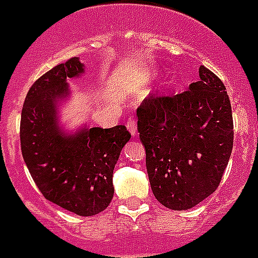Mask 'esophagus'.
<instances>
[{
	"label": "esophagus",
	"instance_id": "esophagus-1",
	"mask_svg": "<svg viewBox=\"0 0 258 258\" xmlns=\"http://www.w3.org/2000/svg\"><path fill=\"white\" fill-rule=\"evenodd\" d=\"M127 130L130 131V134L133 135V137H135L138 134V128H137V123L134 120H128L127 121Z\"/></svg>",
	"mask_w": 258,
	"mask_h": 258
}]
</instances>
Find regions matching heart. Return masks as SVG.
Returning a JSON list of instances; mask_svg holds the SVG:
<instances>
[{"label": "heart", "instance_id": "obj_1", "mask_svg": "<svg viewBox=\"0 0 258 258\" xmlns=\"http://www.w3.org/2000/svg\"><path fill=\"white\" fill-rule=\"evenodd\" d=\"M175 83V79H174V76H169V78L166 79L165 82L162 83V88H167V87H170L171 84H174Z\"/></svg>", "mask_w": 258, "mask_h": 258}]
</instances>
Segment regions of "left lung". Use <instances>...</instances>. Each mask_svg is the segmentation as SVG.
<instances>
[{
    "label": "left lung",
    "mask_w": 258,
    "mask_h": 258,
    "mask_svg": "<svg viewBox=\"0 0 258 258\" xmlns=\"http://www.w3.org/2000/svg\"><path fill=\"white\" fill-rule=\"evenodd\" d=\"M200 78L186 92L146 99L138 108L151 190L171 210L194 208L216 191L232 154L226 88L204 66Z\"/></svg>",
    "instance_id": "obj_1"
}]
</instances>
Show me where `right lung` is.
Returning a JSON list of instances; mask_svg holds the SVG:
<instances>
[{"label":"right lung","instance_id":"right-lung-1","mask_svg":"<svg viewBox=\"0 0 258 258\" xmlns=\"http://www.w3.org/2000/svg\"><path fill=\"white\" fill-rule=\"evenodd\" d=\"M84 72L80 58L72 57L34 82L22 107L20 138L26 167L42 196L68 212L89 217L108 208L113 169L131 135L125 125H62L60 108L71 97L68 80Z\"/></svg>","mask_w":258,"mask_h":258}]
</instances>
